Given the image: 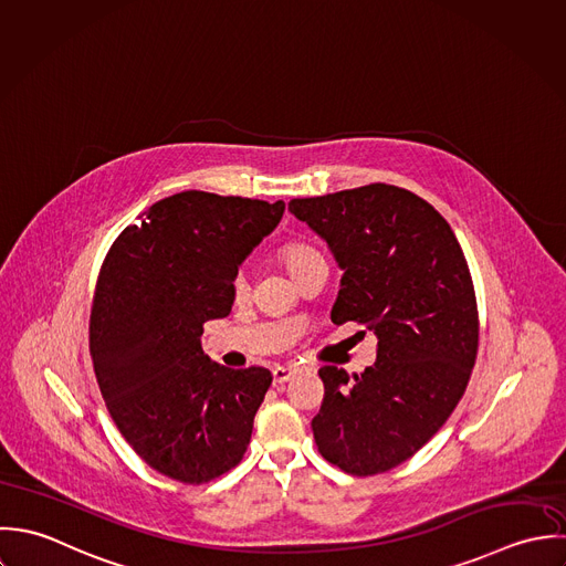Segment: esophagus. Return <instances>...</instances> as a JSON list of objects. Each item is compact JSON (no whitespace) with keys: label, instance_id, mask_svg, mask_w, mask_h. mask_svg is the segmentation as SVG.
I'll return each instance as SVG.
<instances>
[{"label":"esophagus","instance_id":"obj_1","mask_svg":"<svg viewBox=\"0 0 566 566\" xmlns=\"http://www.w3.org/2000/svg\"><path fill=\"white\" fill-rule=\"evenodd\" d=\"M297 371H300V367H295V365H277V367L273 369V380H275L277 385H282V382L291 380Z\"/></svg>","mask_w":566,"mask_h":566}]
</instances>
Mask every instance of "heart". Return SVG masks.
I'll use <instances>...</instances> for the list:
<instances>
[{"label":"heart","instance_id":"heart-1","mask_svg":"<svg viewBox=\"0 0 566 566\" xmlns=\"http://www.w3.org/2000/svg\"><path fill=\"white\" fill-rule=\"evenodd\" d=\"M315 255H319V251H315L313 247H308V244H300V242H291V244H286L284 249H282V262H284V266L289 269V273H295L300 266H304L308 260H313ZM231 291H233V295H242L244 291H247V277H244V273L242 271H238L235 275H233V280H231Z\"/></svg>","mask_w":566,"mask_h":566}]
</instances>
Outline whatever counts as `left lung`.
<instances>
[{"instance_id":"left-lung-1","label":"left lung","mask_w":566,"mask_h":566,"mask_svg":"<svg viewBox=\"0 0 566 566\" xmlns=\"http://www.w3.org/2000/svg\"><path fill=\"white\" fill-rule=\"evenodd\" d=\"M289 210L343 269L333 322L378 337L376 363L363 374L319 369L317 449L347 474L387 472L442 429L468 387L479 311L465 255L442 214L405 188L369 184L293 199Z\"/></svg>"}]
</instances>
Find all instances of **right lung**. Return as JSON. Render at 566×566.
I'll return each instance as SVG.
<instances>
[{
	"label": "right lung",
	"mask_w": 566,
	"mask_h": 566,
	"mask_svg": "<svg viewBox=\"0 0 566 566\" xmlns=\"http://www.w3.org/2000/svg\"><path fill=\"white\" fill-rule=\"evenodd\" d=\"M284 214L266 203L188 190L124 227L98 273L90 352L117 431L153 470L208 483L240 463L273 380L203 354V324L231 311V280Z\"/></svg>",
	"instance_id": "add662e5"
}]
</instances>
